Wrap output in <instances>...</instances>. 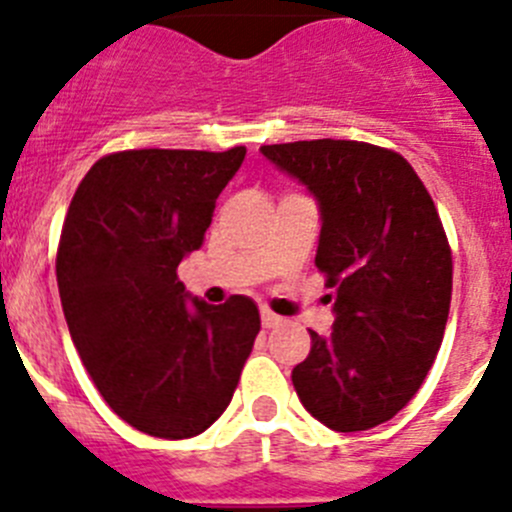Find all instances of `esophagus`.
I'll use <instances>...</instances> for the list:
<instances>
[{"instance_id":"obj_1","label":"esophagus","mask_w":512,"mask_h":512,"mask_svg":"<svg viewBox=\"0 0 512 512\" xmlns=\"http://www.w3.org/2000/svg\"><path fill=\"white\" fill-rule=\"evenodd\" d=\"M260 318H262V326L265 328H275V326H280V321H283L280 315H275L272 310H267V308L260 310Z\"/></svg>"}]
</instances>
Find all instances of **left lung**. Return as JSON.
Returning <instances> with one entry per match:
<instances>
[{
	"label": "left lung",
	"mask_w": 512,
	"mask_h": 512,
	"mask_svg": "<svg viewBox=\"0 0 512 512\" xmlns=\"http://www.w3.org/2000/svg\"><path fill=\"white\" fill-rule=\"evenodd\" d=\"M321 212L315 265L336 321L310 331L293 369L303 407L336 432H364L407 407L432 369L452 298V252L439 214L404 156L361 141L262 146Z\"/></svg>",
	"instance_id": "left-lung-1"
}]
</instances>
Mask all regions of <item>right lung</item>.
<instances>
[{
  "instance_id": "obj_1",
  "label": "right lung",
  "mask_w": 512,
  "mask_h": 512,
  "mask_svg": "<svg viewBox=\"0 0 512 512\" xmlns=\"http://www.w3.org/2000/svg\"><path fill=\"white\" fill-rule=\"evenodd\" d=\"M245 154L234 146L103 156L62 224L55 270L70 338L108 407L151 437L212 427L260 333L250 298L209 305L176 278Z\"/></svg>"
}]
</instances>
